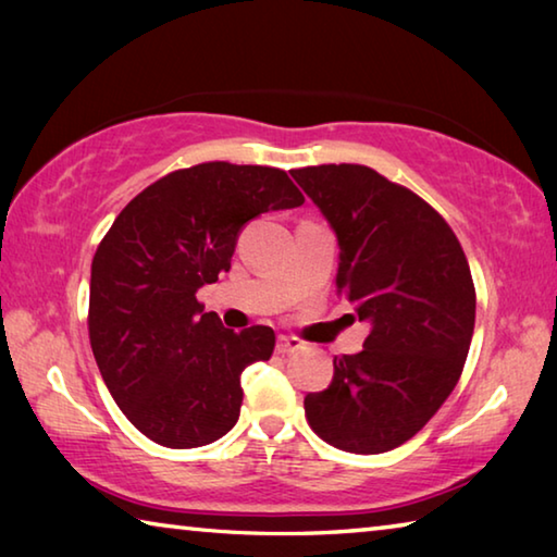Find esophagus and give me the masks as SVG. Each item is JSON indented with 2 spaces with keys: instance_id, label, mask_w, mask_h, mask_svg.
Listing matches in <instances>:
<instances>
[{
  "instance_id": "obj_1",
  "label": "esophagus",
  "mask_w": 557,
  "mask_h": 557,
  "mask_svg": "<svg viewBox=\"0 0 557 557\" xmlns=\"http://www.w3.org/2000/svg\"><path fill=\"white\" fill-rule=\"evenodd\" d=\"M301 348H305V344H301L297 336H280L277 338V354H282V356L297 354V351H301Z\"/></svg>"
}]
</instances>
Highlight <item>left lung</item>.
I'll list each match as a JSON object with an SVG mask.
<instances>
[{"mask_svg":"<svg viewBox=\"0 0 557 557\" xmlns=\"http://www.w3.org/2000/svg\"><path fill=\"white\" fill-rule=\"evenodd\" d=\"M338 240L336 289L371 324L363 351L334 358L305 412L319 437L354 455L400 447L428 425L465 369L476 292L447 221L371 166L292 169Z\"/></svg>","mask_w":557,"mask_h":557,"instance_id":"8db88e82","label":"left lung"}]
</instances>
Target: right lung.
Instances as JSON below:
<instances>
[{"label":"right lung","instance_id":"obj_1","mask_svg":"<svg viewBox=\"0 0 557 557\" xmlns=\"http://www.w3.org/2000/svg\"><path fill=\"white\" fill-rule=\"evenodd\" d=\"M305 203L282 169L206 162L137 194L90 268L88 334L102 381L145 437L211 445L240 414V373L268 361L270 326L225 329L196 292L231 270L243 225Z\"/></svg>","mask_w":557,"mask_h":557}]
</instances>
